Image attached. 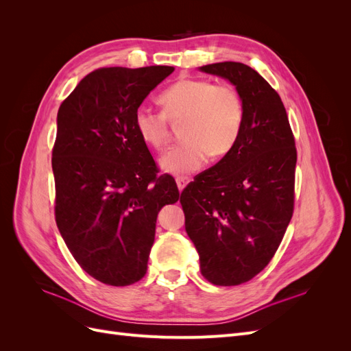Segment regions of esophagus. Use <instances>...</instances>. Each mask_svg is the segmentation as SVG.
Listing matches in <instances>:
<instances>
[{
	"mask_svg": "<svg viewBox=\"0 0 351 351\" xmlns=\"http://www.w3.org/2000/svg\"><path fill=\"white\" fill-rule=\"evenodd\" d=\"M190 182V180L187 178V177H177L176 178V183H177V187H178V190H180V192H182V190L187 186V183Z\"/></svg>",
	"mask_w": 351,
	"mask_h": 351,
	"instance_id": "esophagus-1",
	"label": "esophagus"
}]
</instances>
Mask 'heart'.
Returning <instances> with one entry per match:
<instances>
[{"label":"heart","instance_id":"b5f03b06","mask_svg":"<svg viewBox=\"0 0 351 351\" xmlns=\"http://www.w3.org/2000/svg\"><path fill=\"white\" fill-rule=\"evenodd\" d=\"M159 101L162 111L141 105L134 111V127L141 139L156 151L168 145L171 123H182L184 141L168 149L162 169L171 174L197 171L209 155L221 158L236 146L244 120L243 99L231 84L205 79H182L165 89Z\"/></svg>","mask_w":351,"mask_h":351}]
</instances>
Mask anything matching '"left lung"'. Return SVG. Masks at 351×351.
I'll list each match as a JSON object with an SVG mask.
<instances>
[{
    "label": "left lung",
    "mask_w": 351,
    "mask_h": 351,
    "mask_svg": "<svg viewBox=\"0 0 351 351\" xmlns=\"http://www.w3.org/2000/svg\"><path fill=\"white\" fill-rule=\"evenodd\" d=\"M234 84L244 120L236 146L182 192L186 231L200 272L215 285H239L265 269L294 210L295 142L284 104L243 62L200 67Z\"/></svg>",
    "instance_id": "obj_1"
}]
</instances>
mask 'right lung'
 <instances>
[{
  "label": "right lung",
  "instance_id": "right-lung-1",
  "mask_svg": "<svg viewBox=\"0 0 351 351\" xmlns=\"http://www.w3.org/2000/svg\"><path fill=\"white\" fill-rule=\"evenodd\" d=\"M174 67H102L62 101L52 147L56 221L83 271L104 284L142 280L158 212L180 192L134 127V111Z\"/></svg>",
  "mask_w": 351,
  "mask_h": 351
}]
</instances>
